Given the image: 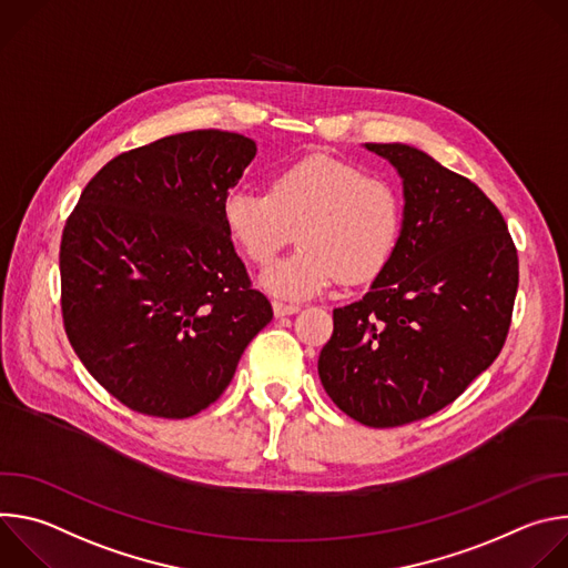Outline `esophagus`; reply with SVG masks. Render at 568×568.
I'll list each match as a JSON object with an SVG mask.
<instances>
[{
    "label": "esophagus",
    "instance_id": "obj_1",
    "mask_svg": "<svg viewBox=\"0 0 568 568\" xmlns=\"http://www.w3.org/2000/svg\"><path fill=\"white\" fill-rule=\"evenodd\" d=\"M272 307H274V314H276V316L296 314V312L301 310V305H296V303H285V301H274V303H272Z\"/></svg>",
    "mask_w": 568,
    "mask_h": 568
}]
</instances>
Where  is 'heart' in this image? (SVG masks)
I'll use <instances>...</instances> for the list:
<instances>
[{
	"mask_svg": "<svg viewBox=\"0 0 568 568\" xmlns=\"http://www.w3.org/2000/svg\"><path fill=\"white\" fill-rule=\"evenodd\" d=\"M402 217L390 182L328 154L281 169L270 191L235 186L222 197L224 229L254 265H267L300 231L301 247L261 276L263 287L287 298L377 278L395 254Z\"/></svg>",
	"mask_w": 568,
	"mask_h": 568,
	"instance_id": "1",
	"label": "heart"
}]
</instances>
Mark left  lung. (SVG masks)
I'll return each mask as SVG.
<instances>
[{
    "mask_svg": "<svg viewBox=\"0 0 568 568\" xmlns=\"http://www.w3.org/2000/svg\"><path fill=\"white\" fill-rule=\"evenodd\" d=\"M404 184L393 258L333 312L318 377L353 420L386 429L452 404L501 353L519 285L501 211L467 178L404 143H366Z\"/></svg>",
    "mask_w": 568,
    "mask_h": 568,
    "instance_id": "obj_1",
    "label": "left lung"
}]
</instances>
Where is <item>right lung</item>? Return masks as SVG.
<instances>
[{"label": "right lung", "mask_w": 568, "mask_h": 568, "mask_svg": "<svg viewBox=\"0 0 568 568\" xmlns=\"http://www.w3.org/2000/svg\"><path fill=\"white\" fill-rule=\"evenodd\" d=\"M256 143L193 130L121 152L90 180L60 242L71 348L128 409L182 420L229 386L272 321L222 222Z\"/></svg>", "instance_id": "1"}]
</instances>
